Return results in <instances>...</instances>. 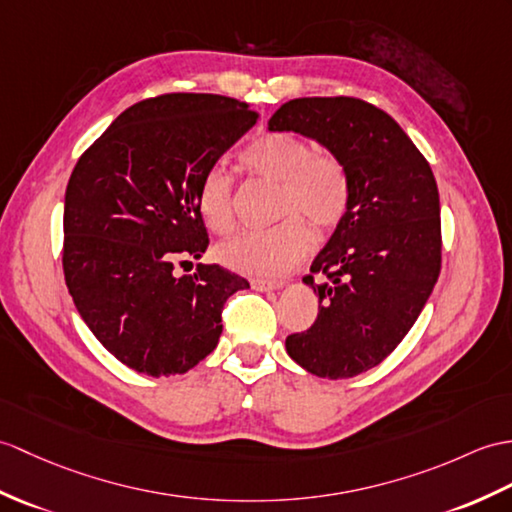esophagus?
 Masks as SVG:
<instances>
[{
  "mask_svg": "<svg viewBox=\"0 0 512 512\" xmlns=\"http://www.w3.org/2000/svg\"><path fill=\"white\" fill-rule=\"evenodd\" d=\"M251 285L259 292H268V290H279L283 288V281H270V279H251Z\"/></svg>",
  "mask_w": 512,
  "mask_h": 512,
  "instance_id": "esophagus-1",
  "label": "esophagus"
}]
</instances>
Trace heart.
Segmentation results:
<instances>
[{
  "instance_id": "b5f03b06",
  "label": "heart",
  "mask_w": 512,
  "mask_h": 512,
  "mask_svg": "<svg viewBox=\"0 0 512 512\" xmlns=\"http://www.w3.org/2000/svg\"><path fill=\"white\" fill-rule=\"evenodd\" d=\"M248 176L279 183L275 218L279 224L248 231L220 246L222 264L251 277L275 279L296 268L312 251L310 227L327 235L344 220L351 205V176L334 152L314 150L307 139L275 130L257 137L242 152ZM198 211L213 233L235 227L233 178L213 165L200 178Z\"/></svg>"
}]
</instances>
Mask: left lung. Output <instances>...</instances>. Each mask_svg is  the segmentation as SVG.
Here are the masks:
<instances>
[{
  "label": "left lung",
  "instance_id": "left-lung-1",
  "mask_svg": "<svg viewBox=\"0 0 512 512\" xmlns=\"http://www.w3.org/2000/svg\"><path fill=\"white\" fill-rule=\"evenodd\" d=\"M268 128L320 141L349 170L347 216L303 279L318 294V316L285 349L312 375L355 377L397 349L441 275L436 178L401 126L360 98H296Z\"/></svg>",
  "mask_w": 512,
  "mask_h": 512
}]
</instances>
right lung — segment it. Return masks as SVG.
<instances>
[{
  "instance_id": "obj_1",
  "label": "right lung",
  "mask_w": 512,
  "mask_h": 512,
  "mask_svg": "<svg viewBox=\"0 0 512 512\" xmlns=\"http://www.w3.org/2000/svg\"><path fill=\"white\" fill-rule=\"evenodd\" d=\"M259 113L216 93L141 100L82 152L69 176L63 272L93 336L137 373L194 368L216 349L224 303L248 281L200 257L209 233L198 211L200 178Z\"/></svg>"
}]
</instances>
